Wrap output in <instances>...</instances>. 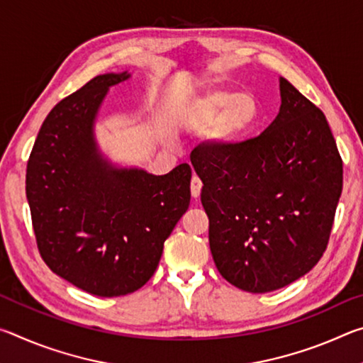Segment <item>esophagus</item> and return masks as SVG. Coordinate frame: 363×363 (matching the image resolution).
Wrapping results in <instances>:
<instances>
[{
	"label": "esophagus",
	"mask_w": 363,
	"mask_h": 363,
	"mask_svg": "<svg viewBox=\"0 0 363 363\" xmlns=\"http://www.w3.org/2000/svg\"><path fill=\"white\" fill-rule=\"evenodd\" d=\"M201 187H203V184H201V179L199 176H192V181H190V192H192L194 199H199L200 192H201Z\"/></svg>",
	"instance_id": "34e87169"
}]
</instances>
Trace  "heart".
<instances>
[{"instance_id": "b5f03b06", "label": "heart", "mask_w": 363, "mask_h": 363, "mask_svg": "<svg viewBox=\"0 0 363 363\" xmlns=\"http://www.w3.org/2000/svg\"><path fill=\"white\" fill-rule=\"evenodd\" d=\"M190 123L206 126L214 123L211 136L229 144L243 136L257 120V104L253 94L235 93L225 88H211L196 97L189 108Z\"/></svg>"}]
</instances>
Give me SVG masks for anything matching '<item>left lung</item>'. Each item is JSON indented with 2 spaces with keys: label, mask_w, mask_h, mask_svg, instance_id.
I'll return each instance as SVG.
<instances>
[{
  "label": "left lung",
  "mask_w": 363,
  "mask_h": 363,
  "mask_svg": "<svg viewBox=\"0 0 363 363\" xmlns=\"http://www.w3.org/2000/svg\"><path fill=\"white\" fill-rule=\"evenodd\" d=\"M280 112L259 136L200 144L190 155L203 182L210 250L243 291L269 293L323 256L342 190V160L323 112L280 78Z\"/></svg>",
  "instance_id": "obj_1"
}]
</instances>
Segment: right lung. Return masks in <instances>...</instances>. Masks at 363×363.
I'll list each match as a JSON object with an SVG mask.
<instances>
[{
    "label": "right lung",
    "mask_w": 363,
    "mask_h": 363,
    "mask_svg": "<svg viewBox=\"0 0 363 363\" xmlns=\"http://www.w3.org/2000/svg\"><path fill=\"white\" fill-rule=\"evenodd\" d=\"M99 75L54 107L27 163L36 247L59 277L94 296H125L155 272L163 243L190 203L187 163L164 176L118 169L97 152L93 123L110 86Z\"/></svg>",
    "instance_id": "right-lung-1"
}]
</instances>
